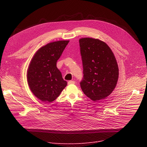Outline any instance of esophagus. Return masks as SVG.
<instances>
[{"mask_svg":"<svg viewBox=\"0 0 147 147\" xmlns=\"http://www.w3.org/2000/svg\"><path fill=\"white\" fill-rule=\"evenodd\" d=\"M68 84H75V81L73 80H70L68 81Z\"/></svg>","mask_w":147,"mask_h":147,"instance_id":"esophagus-1","label":"esophagus"}]
</instances>
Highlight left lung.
I'll return each mask as SVG.
<instances>
[{
    "instance_id": "obj_1",
    "label": "left lung",
    "mask_w": 147,
    "mask_h": 147,
    "mask_svg": "<svg viewBox=\"0 0 147 147\" xmlns=\"http://www.w3.org/2000/svg\"><path fill=\"white\" fill-rule=\"evenodd\" d=\"M83 78L80 86L84 94L94 101L109 96L116 86L119 68L108 45L98 39L79 40Z\"/></svg>"
}]
</instances>
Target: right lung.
<instances>
[{
  "mask_svg": "<svg viewBox=\"0 0 147 147\" xmlns=\"http://www.w3.org/2000/svg\"><path fill=\"white\" fill-rule=\"evenodd\" d=\"M69 40H59L40 48L32 57L27 71L31 91L44 102L55 100L67 86L56 63Z\"/></svg>",
  "mask_w": 147,
  "mask_h": 147,
  "instance_id": "right-lung-1",
  "label": "right lung"
}]
</instances>
